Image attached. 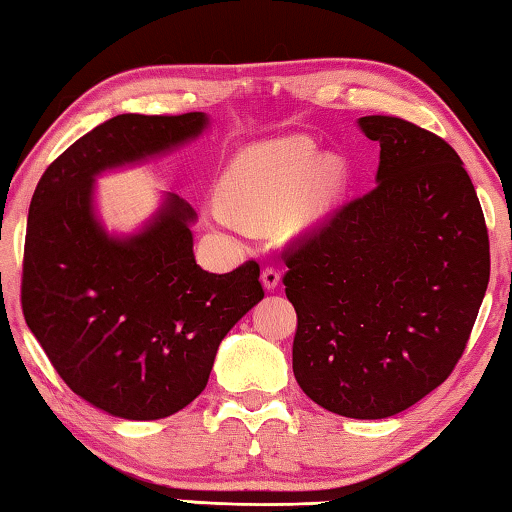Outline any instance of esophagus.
<instances>
[{"mask_svg":"<svg viewBox=\"0 0 512 512\" xmlns=\"http://www.w3.org/2000/svg\"><path fill=\"white\" fill-rule=\"evenodd\" d=\"M260 278H263L265 289H274V287H278V283H281V272H278L276 267H265Z\"/></svg>","mask_w":512,"mask_h":512,"instance_id":"obj_1","label":"esophagus"}]
</instances>
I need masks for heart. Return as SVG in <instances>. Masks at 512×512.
Masks as SVG:
<instances>
[{
    "label": "heart",
    "instance_id": "b5f03b06",
    "mask_svg": "<svg viewBox=\"0 0 512 512\" xmlns=\"http://www.w3.org/2000/svg\"><path fill=\"white\" fill-rule=\"evenodd\" d=\"M310 138L258 142L231 160L218 185L223 225L307 231L321 223L341 196L345 169L334 156L316 162Z\"/></svg>",
    "mask_w": 512,
    "mask_h": 512
}]
</instances>
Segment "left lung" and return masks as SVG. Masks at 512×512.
Instances as JSON below:
<instances>
[{"mask_svg": "<svg viewBox=\"0 0 512 512\" xmlns=\"http://www.w3.org/2000/svg\"><path fill=\"white\" fill-rule=\"evenodd\" d=\"M376 187L285 249L292 368L318 406L385 419L448 379L490 278L488 229L457 151L408 120L365 115Z\"/></svg>", "mask_w": 512, "mask_h": 512, "instance_id": "left-lung-1", "label": "left lung"}]
</instances>
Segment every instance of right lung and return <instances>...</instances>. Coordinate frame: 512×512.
Masks as SVG:
<instances>
[{
  "label": "right lung",
  "instance_id": "add662e5",
  "mask_svg": "<svg viewBox=\"0 0 512 512\" xmlns=\"http://www.w3.org/2000/svg\"><path fill=\"white\" fill-rule=\"evenodd\" d=\"M205 113H124L53 160L28 209L22 310L69 388L113 417L151 421L205 390L220 341L265 296L260 267L196 263V211L169 194L149 227L113 238L93 216V178L198 138Z\"/></svg>",
  "mask_w": 512,
  "mask_h": 512
}]
</instances>
